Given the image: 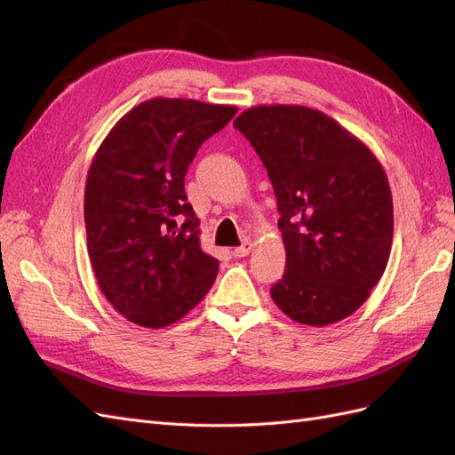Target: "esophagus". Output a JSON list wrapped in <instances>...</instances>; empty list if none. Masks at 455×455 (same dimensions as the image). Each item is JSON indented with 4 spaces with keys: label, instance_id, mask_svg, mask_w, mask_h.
Wrapping results in <instances>:
<instances>
[{
    "label": "esophagus",
    "instance_id": "obj_1",
    "mask_svg": "<svg viewBox=\"0 0 455 455\" xmlns=\"http://www.w3.org/2000/svg\"><path fill=\"white\" fill-rule=\"evenodd\" d=\"M251 249H252L251 241H244L241 246H237V249H233V256H235V258H244V256L251 254Z\"/></svg>",
    "mask_w": 455,
    "mask_h": 455
}]
</instances>
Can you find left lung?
Segmentation results:
<instances>
[{"label": "left lung", "instance_id": "8db88e82", "mask_svg": "<svg viewBox=\"0 0 455 455\" xmlns=\"http://www.w3.org/2000/svg\"><path fill=\"white\" fill-rule=\"evenodd\" d=\"M233 127L267 171L286 249L271 298L292 321L326 326L359 309L387 267L393 199L371 151L307 106H254Z\"/></svg>", "mask_w": 455, "mask_h": 455}]
</instances>
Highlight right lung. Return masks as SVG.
Here are the masks:
<instances>
[{"instance_id": "1", "label": "right lung", "mask_w": 455, "mask_h": 455, "mask_svg": "<svg viewBox=\"0 0 455 455\" xmlns=\"http://www.w3.org/2000/svg\"><path fill=\"white\" fill-rule=\"evenodd\" d=\"M235 106L151 99L123 116L96 151L85 186L87 249L102 294L125 319L169 326L211 291L184 176Z\"/></svg>"}]
</instances>
